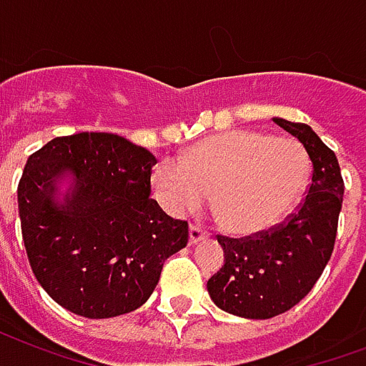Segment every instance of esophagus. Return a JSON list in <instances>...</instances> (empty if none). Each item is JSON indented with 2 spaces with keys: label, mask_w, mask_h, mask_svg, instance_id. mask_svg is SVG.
Instances as JSON below:
<instances>
[{
  "label": "esophagus",
  "mask_w": 366,
  "mask_h": 366,
  "mask_svg": "<svg viewBox=\"0 0 366 366\" xmlns=\"http://www.w3.org/2000/svg\"><path fill=\"white\" fill-rule=\"evenodd\" d=\"M204 237H208V232H206L204 227H200V225H191V229H189V243H191V245H197V243L202 241Z\"/></svg>",
  "instance_id": "1"
}]
</instances>
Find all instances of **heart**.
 <instances>
[{"instance_id": "b5f03b06", "label": "heart", "mask_w": 366, "mask_h": 366, "mask_svg": "<svg viewBox=\"0 0 366 366\" xmlns=\"http://www.w3.org/2000/svg\"><path fill=\"white\" fill-rule=\"evenodd\" d=\"M309 173V156L297 141L235 129L191 147L181 164L158 162L152 185L173 216L194 212L212 199L225 232L252 235L280 224L295 208Z\"/></svg>"}]
</instances>
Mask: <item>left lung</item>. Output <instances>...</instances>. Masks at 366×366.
Masks as SVG:
<instances>
[{"label": "left lung", "mask_w": 366, "mask_h": 366, "mask_svg": "<svg viewBox=\"0 0 366 366\" xmlns=\"http://www.w3.org/2000/svg\"><path fill=\"white\" fill-rule=\"evenodd\" d=\"M312 162V179L297 212L268 232L232 239L218 235L224 266L208 280L219 309L241 318L277 317L309 293L328 264L342 210L343 179L336 154L305 123L274 117Z\"/></svg>", "instance_id": "obj_1"}]
</instances>
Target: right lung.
Segmentation results:
<instances>
[{
  "instance_id": "obj_1",
  "label": "right lung",
  "mask_w": 366,
  "mask_h": 366,
  "mask_svg": "<svg viewBox=\"0 0 366 366\" xmlns=\"http://www.w3.org/2000/svg\"><path fill=\"white\" fill-rule=\"evenodd\" d=\"M154 164L147 148L112 133L56 137L30 154L16 189L24 249L63 309L84 318L139 309L164 262L187 247V222L150 199Z\"/></svg>"
}]
</instances>
